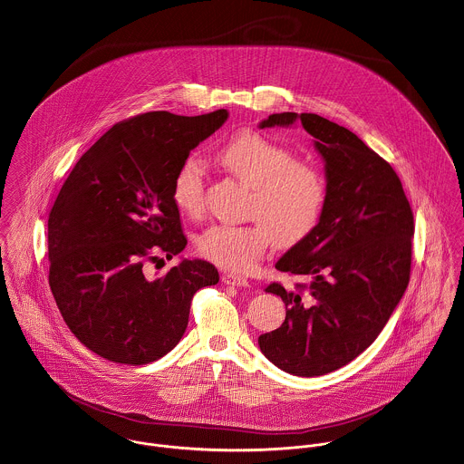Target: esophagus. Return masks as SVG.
Instances as JSON below:
<instances>
[{
  "mask_svg": "<svg viewBox=\"0 0 464 464\" xmlns=\"http://www.w3.org/2000/svg\"><path fill=\"white\" fill-rule=\"evenodd\" d=\"M222 283L227 285H237V287H249L250 283L242 277V276H235V274H224L222 276Z\"/></svg>",
  "mask_w": 464,
  "mask_h": 464,
  "instance_id": "esophagus-1",
  "label": "esophagus"
}]
</instances>
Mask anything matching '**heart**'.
I'll use <instances>...</instances> for the list:
<instances>
[{"label": "heart", "mask_w": 464, "mask_h": 464, "mask_svg": "<svg viewBox=\"0 0 464 464\" xmlns=\"http://www.w3.org/2000/svg\"><path fill=\"white\" fill-rule=\"evenodd\" d=\"M215 162L250 187L247 224H215L198 240L205 257L231 272H249L272 242L293 247L307 238L320 222L326 183L320 169L296 160L281 144L257 134L240 132L222 144ZM173 203L188 217L205 210V173L194 157L177 169Z\"/></svg>", "instance_id": "obj_1"}]
</instances>
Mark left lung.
Masks as SVG:
<instances>
[{
    "instance_id": "obj_1",
    "label": "left lung",
    "mask_w": 464,
    "mask_h": 464,
    "mask_svg": "<svg viewBox=\"0 0 464 464\" xmlns=\"http://www.w3.org/2000/svg\"><path fill=\"white\" fill-rule=\"evenodd\" d=\"M302 127L324 162L320 222L276 268L307 285L265 291L283 298L285 320L259 335L274 365L295 376L332 372L369 348L401 302L411 265L413 212L392 166L352 130L313 112H277L259 129Z\"/></svg>"
}]
</instances>
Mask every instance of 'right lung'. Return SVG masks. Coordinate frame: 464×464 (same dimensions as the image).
<instances>
[{
    "label": "right lung",
    "mask_w": 464,
    "mask_h": 464,
    "mask_svg": "<svg viewBox=\"0 0 464 464\" xmlns=\"http://www.w3.org/2000/svg\"><path fill=\"white\" fill-rule=\"evenodd\" d=\"M229 112L151 111L112 125L75 164L47 222L49 285L72 334L93 353L143 365L185 334L192 296L218 283L205 259L160 277L144 263L187 246L171 188L179 164Z\"/></svg>",
    "instance_id": "obj_1"
}]
</instances>
